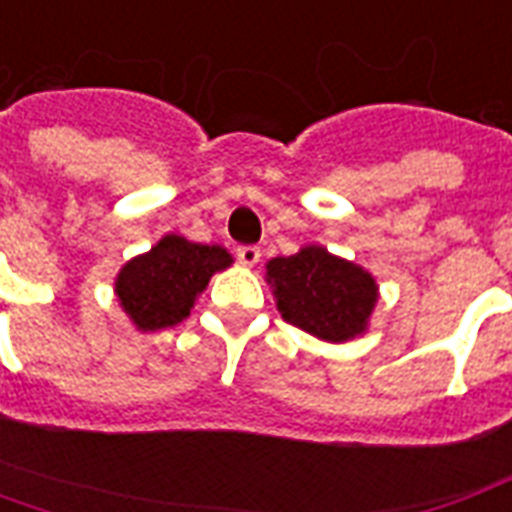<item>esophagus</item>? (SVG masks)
<instances>
[{
  "mask_svg": "<svg viewBox=\"0 0 512 512\" xmlns=\"http://www.w3.org/2000/svg\"><path fill=\"white\" fill-rule=\"evenodd\" d=\"M236 257H239L241 265L252 268V265L260 263V249H257V247H239V249H236Z\"/></svg>",
  "mask_w": 512,
  "mask_h": 512,
  "instance_id": "esophagus-1",
  "label": "esophagus"
}]
</instances>
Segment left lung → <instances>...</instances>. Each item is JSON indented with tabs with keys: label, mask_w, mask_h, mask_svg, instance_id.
<instances>
[{
	"label": "left lung",
	"mask_w": 512,
	"mask_h": 512,
	"mask_svg": "<svg viewBox=\"0 0 512 512\" xmlns=\"http://www.w3.org/2000/svg\"><path fill=\"white\" fill-rule=\"evenodd\" d=\"M265 282L284 322L327 343L368 333L378 303L376 276L319 244L265 263Z\"/></svg>",
	"instance_id": "left-lung-1"
}]
</instances>
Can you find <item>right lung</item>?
<instances>
[{
	"instance_id": "right-lung-1",
	"label": "right lung",
	"mask_w": 512,
	"mask_h": 512,
	"mask_svg": "<svg viewBox=\"0 0 512 512\" xmlns=\"http://www.w3.org/2000/svg\"><path fill=\"white\" fill-rule=\"evenodd\" d=\"M233 265L220 244H195L169 233L150 252L131 257L115 276V295L136 330L155 333L190 317L217 271Z\"/></svg>"
}]
</instances>
